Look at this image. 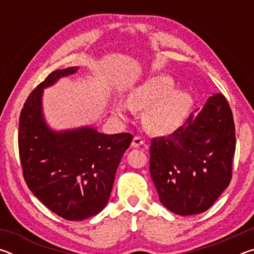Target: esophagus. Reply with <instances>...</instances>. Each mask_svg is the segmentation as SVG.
Listing matches in <instances>:
<instances>
[{
	"instance_id": "esophagus-1",
	"label": "esophagus",
	"mask_w": 254,
	"mask_h": 254,
	"mask_svg": "<svg viewBox=\"0 0 254 254\" xmlns=\"http://www.w3.org/2000/svg\"><path fill=\"white\" fill-rule=\"evenodd\" d=\"M143 143H144L143 137H141V136H139V135H136V136L133 137V140H132V147L137 148V147H140V145H142Z\"/></svg>"
}]
</instances>
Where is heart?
Listing matches in <instances>:
<instances>
[{"instance_id": "obj_1", "label": "heart", "mask_w": 254, "mask_h": 254, "mask_svg": "<svg viewBox=\"0 0 254 254\" xmlns=\"http://www.w3.org/2000/svg\"><path fill=\"white\" fill-rule=\"evenodd\" d=\"M174 88V80L169 76H156L131 94L127 106L132 111H147L145 122L152 132L158 134L174 132L182 126L191 104L189 95ZM114 111L122 119L127 118L123 105H117Z\"/></svg>"}]
</instances>
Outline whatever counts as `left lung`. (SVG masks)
Returning <instances> with one entry per match:
<instances>
[{
	"mask_svg": "<svg viewBox=\"0 0 254 254\" xmlns=\"http://www.w3.org/2000/svg\"><path fill=\"white\" fill-rule=\"evenodd\" d=\"M182 127L150 145V175L159 199L182 216L207 210L229 186L235 152L233 114L226 98L208 97Z\"/></svg>",
	"mask_w": 254,
	"mask_h": 254,
	"instance_id": "left-lung-1",
	"label": "left lung"
}]
</instances>
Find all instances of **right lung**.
I'll use <instances>...</instances> for the list:
<instances>
[{"mask_svg":"<svg viewBox=\"0 0 254 254\" xmlns=\"http://www.w3.org/2000/svg\"><path fill=\"white\" fill-rule=\"evenodd\" d=\"M78 68L51 72L27 98L19 121L25 183L46 207L68 221H83L102 212L133 139L130 133L104 134L91 127L65 131L49 127L42 113L44 89Z\"/></svg>","mask_w":254,"mask_h":254,"instance_id":"1","label":"right lung"}]
</instances>
